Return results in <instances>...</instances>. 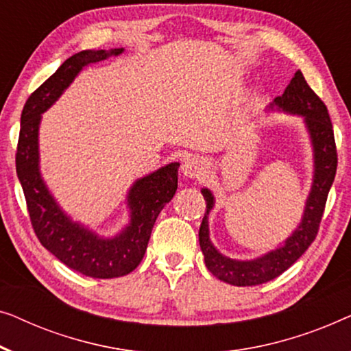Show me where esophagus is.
<instances>
[{
  "label": "esophagus",
  "instance_id": "1",
  "mask_svg": "<svg viewBox=\"0 0 351 351\" xmlns=\"http://www.w3.org/2000/svg\"><path fill=\"white\" fill-rule=\"evenodd\" d=\"M182 175L187 178H200L206 171V160L199 156H191L182 162Z\"/></svg>",
  "mask_w": 351,
  "mask_h": 351
}]
</instances>
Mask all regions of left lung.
I'll use <instances>...</instances> for the list:
<instances>
[{
	"label": "left lung",
	"instance_id": "obj_1",
	"mask_svg": "<svg viewBox=\"0 0 351 351\" xmlns=\"http://www.w3.org/2000/svg\"><path fill=\"white\" fill-rule=\"evenodd\" d=\"M280 110L289 114L304 117L305 127L313 146V182L305 202V210L300 224L285 243L270 253L251 261H237L223 256L210 240L208 215L215 205V197L210 189H202L206 202V211L199 230L202 253L205 256L206 269L216 278L234 286H256L276 278L289 269L313 243L322 223L323 211L328 200L330 186L337 170V149H335L334 130L330 124L328 108L305 81L300 71H295L281 97H276L270 110Z\"/></svg>",
	"mask_w": 351,
	"mask_h": 351
}]
</instances>
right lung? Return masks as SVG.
<instances>
[{
  "mask_svg": "<svg viewBox=\"0 0 351 351\" xmlns=\"http://www.w3.org/2000/svg\"><path fill=\"white\" fill-rule=\"evenodd\" d=\"M122 52V47L111 51H81L66 58L28 97L22 111L16 152L17 176L38 240L66 267L92 278H117L138 267L146 253L157 216L173 199L180 164H169L133 182L127 194L130 224L112 239H103L63 213L49 192L39 171L38 132L43 112L58 100L84 66Z\"/></svg>",
  "mask_w": 351,
  "mask_h": 351,
  "instance_id": "add662e5",
  "label": "right lung"
}]
</instances>
